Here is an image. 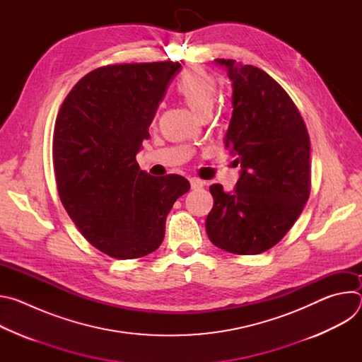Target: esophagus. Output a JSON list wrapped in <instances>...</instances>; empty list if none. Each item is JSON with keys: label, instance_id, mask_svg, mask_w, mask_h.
Segmentation results:
<instances>
[{"label": "esophagus", "instance_id": "1", "mask_svg": "<svg viewBox=\"0 0 362 362\" xmlns=\"http://www.w3.org/2000/svg\"><path fill=\"white\" fill-rule=\"evenodd\" d=\"M203 185H204V182L200 180L199 177H192L190 179V187L192 189H200V187H203Z\"/></svg>", "mask_w": 362, "mask_h": 362}]
</instances>
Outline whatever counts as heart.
<instances>
[{
	"instance_id": "1",
	"label": "heart",
	"mask_w": 362,
	"mask_h": 362,
	"mask_svg": "<svg viewBox=\"0 0 362 362\" xmlns=\"http://www.w3.org/2000/svg\"><path fill=\"white\" fill-rule=\"evenodd\" d=\"M218 81L204 70L183 74L176 83V93L185 105L200 119L209 116L218 98Z\"/></svg>"
}]
</instances>
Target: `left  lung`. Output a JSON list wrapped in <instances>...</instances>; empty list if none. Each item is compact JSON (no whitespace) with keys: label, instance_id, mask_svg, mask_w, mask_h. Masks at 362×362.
I'll return each mask as SVG.
<instances>
[{"label":"left lung","instance_id":"1","mask_svg":"<svg viewBox=\"0 0 362 362\" xmlns=\"http://www.w3.org/2000/svg\"><path fill=\"white\" fill-rule=\"evenodd\" d=\"M232 81L225 147L240 165L235 190L209 187L211 242L230 253L257 255L292 228L311 190L308 130L288 93L264 70L216 59Z\"/></svg>","mask_w":362,"mask_h":362}]
</instances>
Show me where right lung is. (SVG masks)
Instances as JSON below:
<instances>
[{"label":"right lung","mask_w":362,"mask_h":362,"mask_svg":"<svg viewBox=\"0 0 362 362\" xmlns=\"http://www.w3.org/2000/svg\"><path fill=\"white\" fill-rule=\"evenodd\" d=\"M179 69L173 62L95 69L73 87L56 120L62 203L81 235L116 259L156 250L173 203L190 189L183 176H150L136 162Z\"/></svg>","instance_id":"1"}]
</instances>
